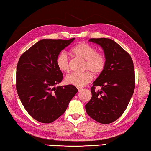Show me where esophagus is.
I'll return each instance as SVG.
<instances>
[{"label":"esophagus","instance_id":"esophagus-1","mask_svg":"<svg viewBox=\"0 0 151 151\" xmlns=\"http://www.w3.org/2000/svg\"><path fill=\"white\" fill-rule=\"evenodd\" d=\"M77 89H78V90L79 91H81V90H82V88H77Z\"/></svg>","mask_w":151,"mask_h":151}]
</instances>
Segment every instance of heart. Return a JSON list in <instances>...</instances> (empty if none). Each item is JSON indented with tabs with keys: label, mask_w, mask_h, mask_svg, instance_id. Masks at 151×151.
I'll return each instance as SVG.
<instances>
[{
	"label": "heart",
	"mask_w": 151,
	"mask_h": 151,
	"mask_svg": "<svg viewBox=\"0 0 151 151\" xmlns=\"http://www.w3.org/2000/svg\"><path fill=\"white\" fill-rule=\"evenodd\" d=\"M75 56L84 60L82 73H72L67 76L65 82L67 84L75 86L77 88L84 87L93 79L91 72L94 75H99L103 71L106 66V58L103 54L97 52L95 48L86 43H81L72 49ZM58 68L62 72L70 71V62L68 55L65 52H62L56 58Z\"/></svg>",
	"instance_id": "1"
}]
</instances>
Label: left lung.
Instances as JSON below:
<instances>
[{
    "label": "left lung",
    "instance_id": "left-lung-1",
    "mask_svg": "<svg viewBox=\"0 0 151 151\" xmlns=\"http://www.w3.org/2000/svg\"><path fill=\"white\" fill-rule=\"evenodd\" d=\"M89 41L102 47L106 58V66L93 83L92 97L85 105L86 110L99 123H111L124 113L134 93V63L130 54L114 40L92 38ZM95 86L101 87V91H95Z\"/></svg>",
    "mask_w": 151,
    "mask_h": 151
}]
</instances>
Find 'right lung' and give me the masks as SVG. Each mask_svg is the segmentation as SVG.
<instances>
[{"label": "right lung", "mask_w": 151, "mask_h": 151, "mask_svg": "<svg viewBox=\"0 0 151 151\" xmlns=\"http://www.w3.org/2000/svg\"><path fill=\"white\" fill-rule=\"evenodd\" d=\"M74 40H41L19 60L16 73L19 97L28 113L41 123H50L60 117L78 92L75 86H56L63 79L56 58Z\"/></svg>", "instance_id": "1"}]
</instances>
